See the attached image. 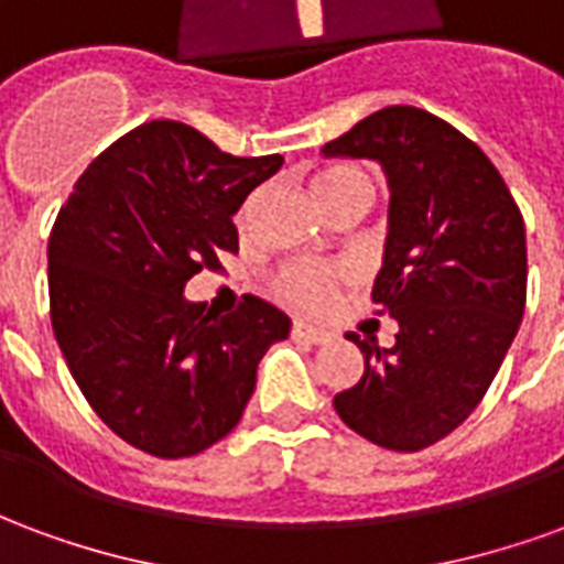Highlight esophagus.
<instances>
[{
	"label": "esophagus",
	"mask_w": 564,
	"mask_h": 564,
	"mask_svg": "<svg viewBox=\"0 0 564 564\" xmlns=\"http://www.w3.org/2000/svg\"><path fill=\"white\" fill-rule=\"evenodd\" d=\"M293 338L307 344H329L335 335L329 329H319V326H307V323H293Z\"/></svg>",
	"instance_id": "34e87169"
}]
</instances>
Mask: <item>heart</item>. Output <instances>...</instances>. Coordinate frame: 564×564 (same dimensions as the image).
I'll return each instance as SVG.
<instances>
[{
	"label": "heart",
	"instance_id": "obj_1",
	"mask_svg": "<svg viewBox=\"0 0 564 564\" xmlns=\"http://www.w3.org/2000/svg\"><path fill=\"white\" fill-rule=\"evenodd\" d=\"M314 189H317L319 202L329 214H341V210L350 208L368 210L371 202H375L371 174L366 169H359V165H347V162L323 169L314 177ZM253 208H257V196L247 198L241 210H238V226L241 229L253 217ZM347 281H350V271L338 265V262H329V265L295 262V265H286L271 278V293L290 307H299V311H319V307L329 305Z\"/></svg>",
	"mask_w": 564,
	"mask_h": 564
}]
</instances>
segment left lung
Listing matches in <instances>:
<instances>
[{"instance_id":"obj_1","label":"left lung","mask_w":564,"mask_h":564,"mask_svg":"<svg viewBox=\"0 0 564 564\" xmlns=\"http://www.w3.org/2000/svg\"><path fill=\"white\" fill-rule=\"evenodd\" d=\"M326 156L375 160L390 184V235L371 299L395 344L347 332L366 356L335 411L371 444L414 453L468 420L525 311V226L508 184L447 120L392 105Z\"/></svg>"}]
</instances>
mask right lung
I'll return each instance as SVG.
<instances>
[{"label":"right lung","mask_w":564,"mask_h":564,"mask_svg":"<svg viewBox=\"0 0 564 564\" xmlns=\"http://www.w3.org/2000/svg\"><path fill=\"white\" fill-rule=\"evenodd\" d=\"M283 165L223 153L198 129L150 120L80 174L47 241L51 323L84 399L160 459L232 432L257 366L290 317L257 295L232 314L186 302V281L238 253L232 214Z\"/></svg>","instance_id":"obj_1"}]
</instances>
